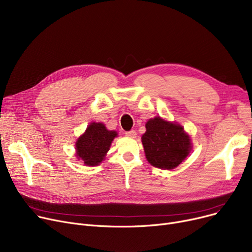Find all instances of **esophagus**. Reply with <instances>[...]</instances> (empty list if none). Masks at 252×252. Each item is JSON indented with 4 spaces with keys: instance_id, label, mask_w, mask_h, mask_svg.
Returning a JSON list of instances; mask_svg holds the SVG:
<instances>
[{
    "instance_id": "1",
    "label": "esophagus",
    "mask_w": 252,
    "mask_h": 252,
    "mask_svg": "<svg viewBox=\"0 0 252 252\" xmlns=\"http://www.w3.org/2000/svg\"><path fill=\"white\" fill-rule=\"evenodd\" d=\"M126 137H128V138H136L137 133H136V130L131 129V130L126 131Z\"/></svg>"
}]
</instances>
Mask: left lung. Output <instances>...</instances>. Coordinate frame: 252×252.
Wrapping results in <instances>:
<instances>
[{
	"instance_id": "left-lung-1",
	"label": "left lung",
	"mask_w": 252,
	"mask_h": 252,
	"mask_svg": "<svg viewBox=\"0 0 252 252\" xmlns=\"http://www.w3.org/2000/svg\"><path fill=\"white\" fill-rule=\"evenodd\" d=\"M142 144L148 162L161 169H174L191 151V139L184 127L159 116L146 123Z\"/></svg>"
}]
</instances>
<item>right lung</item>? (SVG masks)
Returning a JSON list of instances; mask_svg holds the SVG:
<instances>
[{"instance_id":"obj_1","label":"right lung","mask_w":252,"mask_h":252,"mask_svg":"<svg viewBox=\"0 0 252 252\" xmlns=\"http://www.w3.org/2000/svg\"><path fill=\"white\" fill-rule=\"evenodd\" d=\"M116 136L115 130H108L102 123L90 124L75 143L77 158L89 166L100 164Z\"/></svg>"}]
</instances>
